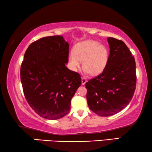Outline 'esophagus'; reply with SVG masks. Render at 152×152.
<instances>
[{
  "mask_svg": "<svg viewBox=\"0 0 152 152\" xmlns=\"http://www.w3.org/2000/svg\"><path fill=\"white\" fill-rule=\"evenodd\" d=\"M86 79L85 78H82V85H84V84H86Z\"/></svg>",
  "mask_w": 152,
  "mask_h": 152,
  "instance_id": "1",
  "label": "esophagus"
}]
</instances>
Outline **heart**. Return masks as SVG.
<instances>
[{
  "label": "heart",
  "instance_id": "heart-1",
  "mask_svg": "<svg viewBox=\"0 0 152 152\" xmlns=\"http://www.w3.org/2000/svg\"><path fill=\"white\" fill-rule=\"evenodd\" d=\"M109 59V51L103 45L94 40H86L76 45L74 51L68 54L70 68L76 70L82 65L86 72L96 75L102 72Z\"/></svg>",
  "mask_w": 152,
  "mask_h": 152
}]
</instances>
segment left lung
<instances>
[{
    "instance_id": "obj_1",
    "label": "left lung",
    "mask_w": 152,
    "mask_h": 152,
    "mask_svg": "<svg viewBox=\"0 0 152 152\" xmlns=\"http://www.w3.org/2000/svg\"><path fill=\"white\" fill-rule=\"evenodd\" d=\"M110 53L102 72L90 80L85 86L92 111L101 117L119 113L129 103L136 86L135 61L121 40L107 38Z\"/></svg>"
}]
</instances>
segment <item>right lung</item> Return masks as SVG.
I'll use <instances>...</instances> for the list:
<instances>
[{
	"mask_svg": "<svg viewBox=\"0 0 152 152\" xmlns=\"http://www.w3.org/2000/svg\"><path fill=\"white\" fill-rule=\"evenodd\" d=\"M69 43L61 35L33 42L20 67V80L30 107L40 117L62 118L70 110L71 99L81 85V77L66 66Z\"/></svg>",
	"mask_w": 152,
	"mask_h": 152,
	"instance_id": "1",
	"label": "right lung"
}]
</instances>
